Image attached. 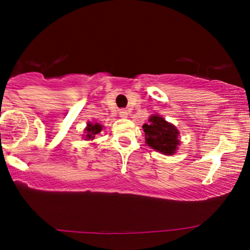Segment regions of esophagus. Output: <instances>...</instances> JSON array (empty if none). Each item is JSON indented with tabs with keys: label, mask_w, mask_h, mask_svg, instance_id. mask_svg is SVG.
Listing matches in <instances>:
<instances>
[{
	"label": "esophagus",
	"mask_w": 250,
	"mask_h": 250,
	"mask_svg": "<svg viewBox=\"0 0 250 250\" xmlns=\"http://www.w3.org/2000/svg\"><path fill=\"white\" fill-rule=\"evenodd\" d=\"M119 116L122 117V118H127V116H128L127 110H125V109H120V110H119Z\"/></svg>",
	"instance_id": "34e87169"
}]
</instances>
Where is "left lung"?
Here are the masks:
<instances>
[{
	"instance_id": "8db88e82",
	"label": "left lung",
	"mask_w": 250,
	"mask_h": 250,
	"mask_svg": "<svg viewBox=\"0 0 250 250\" xmlns=\"http://www.w3.org/2000/svg\"><path fill=\"white\" fill-rule=\"evenodd\" d=\"M146 144L153 149L166 155H172L176 152L178 144V131L174 125L166 122L162 117L152 116L148 124L143 126Z\"/></svg>"
}]
</instances>
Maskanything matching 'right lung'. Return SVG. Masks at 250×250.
I'll return each mask as SVG.
<instances>
[{
	"instance_id": "right-lung-1",
	"label": "right lung",
	"mask_w": 250,
	"mask_h": 250,
	"mask_svg": "<svg viewBox=\"0 0 250 250\" xmlns=\"http://www.w3.org/2000/svg\"><path fill=\"white\" fill-rule=\"evenodd\" d=\"M102 131V125L100 124H90L89 123L88 124V127L85 128V138H87V140H92L95 139V135L100 133Z\"/></svg>"
}]
</instances>
